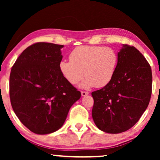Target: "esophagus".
Returning <instances> with one entry per match:
<instances>
[{
  "label": "esophagus",
  "mask_w": 160,
  "mask_h": 160,
  "mask_svg": "<svg viewBox=\"0 0 160 160\" xmlns=\"http://www.w3.org/2000/svg\"><path fill=\"white\" fill-rule=\"evenodd\" d=\"M81 94H82V97H85V96H87L88 94H89V92H85V91H82L81 92Z\"/></svg>",
  "instance_id": "1"
}]
</instances>
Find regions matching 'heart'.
<instances>
[{"mask_svg": "<svg viewBox=\"0 0 160 160\" xmlns=\"http://www.w3.org/2000/svg\"><path fill=\"white\" fill-rule=\"evenodd\" d=\"M70 61L59 63L61 75L68 82L75 85L87 77L82 83L83 88L108 85L114 75L118 64V55L112 48L101 46H80L69 55Z\"/></svg>", "mask_w": 160, "mask_h": 160, "instance_id": "obj_1", "label": "heart"}]
</instances>
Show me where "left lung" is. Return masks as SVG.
I'll list each match as a JSON object with an SVG mask.
<instances>
[{"mask_svg":"<svg viewBox=\"0 0 160 160\" xmlns=\"http://www.w3.org/2000/svg\"><path fill=\"white\" fill-rule=\"evenodd\" d=\"M152 75L150 64L132 46L123 44L111 82L92 92V116L97 128L120 133L132 128L150 102Z\"/></svg>","mask_w":160,"mask_h":160,"instance_id":"1","label":"left lung"}]
</instances>
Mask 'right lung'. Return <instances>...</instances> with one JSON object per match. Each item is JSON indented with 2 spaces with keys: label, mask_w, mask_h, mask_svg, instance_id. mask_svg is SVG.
<instances>
[{
  "label": "right lung",
  "mask_w": 160,
  "mask_h": 160,
  "mask_svg": "<svg viewBox=\"0 0 160 160\" xmlns=\"http://www.w3.org/2000/svg\"><path fill=\"white\" fill-rule=\"evenodd\" d=\"M63 45L38 42L16 60L10 75V98L20 121L36 134L61 128L81 93L61 75Z\"/></svg>",
  "instance_id": "obj_1"
}]
</instances>
